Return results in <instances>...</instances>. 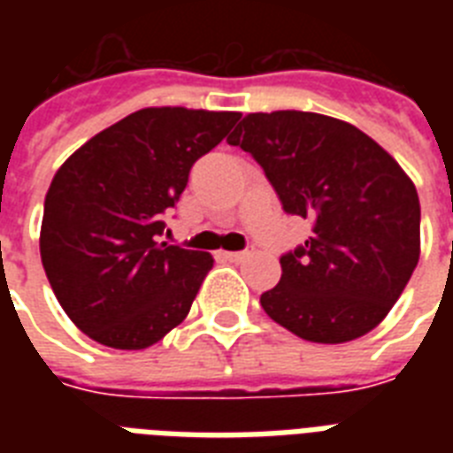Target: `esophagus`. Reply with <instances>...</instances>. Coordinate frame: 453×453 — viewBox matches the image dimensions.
I'll use <instances>...</instances> for the list:
<instances>
[{
    "instance_id": "1",
    "label": "esophagus",
    "mask_w": 453,
    "mask_h": 453,
    "mask_svg": "<svg viewBox=\"0 0 453 453\" xmlns=\"http://www.w3.org/2000/svg\"><path fill=\"white\" fill-rule=\"evenodd\" d=\"M220 256H223L226 261L242 263L244 258H249V256H251V249H247V251H220Z\"/></svg>"
}]
</instances>
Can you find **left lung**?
<instances>
[{
    "mask_svg": "<svg viewBox=\"0 0 453 453\" xmlns=\"http://www.w3.org/2000/svg\"><path fill=\"white\" fill-rule=\"evenodd\" d=\"M227 143L254 155L284 211L312 220V237L280 258V284L261 296L270 319L312 343L376 329L421 256L414 180L365 131L317 112H251Z\"/></svg>",
    "mask_w": 453,
    "mask_h": 453,
    "instance_id": "left-lung-1",
    "label": "left lung"
}]
</instances>
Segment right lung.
Masks as SVG:
<instances>
[{"instance_id": "add662e5", "label": "right lung", "mask_w": 453, "mask_h": 453, "mask_svg": "<svg viewBox=\"0 0 453 453\" xmlns=\"http://www.w3.org/2000/svg\"><path fill=\"white\" fill-rule=\"evenodd\" d=\"M240 112L143 108L88 138L56 171L39 254L60 308L96 343L143 350L183 322L211 270L206 251L159 242L190 166Z\"/></svg>"}]
</instances>
